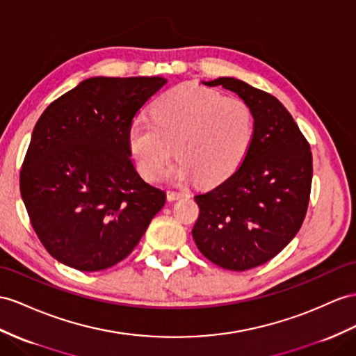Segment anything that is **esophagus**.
<instances>
[{
    "mask_svg": "<svg viewBox=\"0 0 356 356\" xmlns=\"http://www.w3.org/2000/svg\"><path fill=\"white\" fill-rule=\"evenodd\" d=\"M186 193H184V191H168L167 193V198L168 202H175V200H179L181 197H185Z\"/></svg>",
    "mask_w": 356,
    "mask_h": 356,
    "instance_id": "1",
    "label": "esophagus"
}]
</instances>
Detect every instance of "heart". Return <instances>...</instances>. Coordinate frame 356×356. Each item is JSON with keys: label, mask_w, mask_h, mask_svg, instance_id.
Wrapping results in <instances>:
<instances>
[{"label": "heart", "mask_w": 356, "mask_h": 356, "mask_svg": "<svg viewBox=\"0 0 356 356\" xmlns=\"http://www.w3.org/2000/svg\"><path fill=\"white\" fill-rule=\"evenodd\" d=\"M152 118L131 124L129 149L153 181L165 176L176 150L180 161L171 172L177 180L220 184L239 168L254 138V114L243 99L193 83L163 93L152 106Z\"/></svg>", "instance_id": "obj_1"}]
</instances>
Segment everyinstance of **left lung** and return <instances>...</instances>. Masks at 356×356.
Wrapping results in <instances>:
<instances>
[{"mask_svg":"<svg viewBox=\"0 0 356 356\" xmlns=\"http://www.w3.org/2000/svg\"><path fill=\"white\" fill-rule=\"evenodd\" d=\"M203 84L234 91L254 114V138L239 168L194 197L197 248L216 266L241 272L275 257L299 232L312 193L313 156L275 96L234 78Z\"/></svg>","mask_w":356,"mask_h":356,"instance_id":"8db88e82","label":"left lung"}]
</instances>
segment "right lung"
<instances>
[{
	"label": "right lung",
	"instance_id": "1",
	"mask_svg": "<svg viewBox=\"0 0 356 356\" xmlns=\"http://www.w3.org/2000/svg\"><path fill=\"white\" fill-rule=\"evenodd\" d=\"M167 84L161 76L90 78L44 109L34 126L19 186L33 229L54 259L84 272L126 259L165 193L131 159L129 127Z\"/></svg>",
	"mask_w": 356,
	"mask_h": 356
}]
</instances>
